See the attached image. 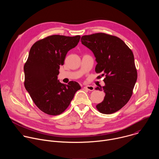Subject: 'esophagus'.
Here are the masks:
<instances>
[{"instance_id":"34e87169","label":"esophagus","mask_w":159,"mask_h":159,"mask_svg":"<svg viewBox=\"0 0 159 159\" xmlns=\"http://www.w3.org/2000/svg\"><path fill=\"white\" fill-rule=\"evenodd\" d=\"M85 89H87L88 90H89V91H93V90H94V87L92 85H86L84 87Z\"/></svg>"}]
</instances>
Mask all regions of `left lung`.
<instances>
[{"instance_id":"1","label":"left lung","mask_w":159,"mask_h":159,"mask_svg":"<svg viewBox=\"0 0 159 159\" xmlns=\"http://www.w3.org/2000/svg\"><path fill=\"white\" fill-rule=\"evenodd\" d=\"M81 42L96 57V72L105 77V85L95 89L106 94L97 109L106 115L119 111L131 98L137 80L132 51L118 37L102 33L83 36Z\"/></svg>"}]
</instances>
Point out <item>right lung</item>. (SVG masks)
I'll return each mask as SVG.
<instances>
[{"label": "right lung", "instance_id": "right-lung-1", "mask_svg": "<svg viewBox=\"0 0 159 159\" xmlns=\"http://www.w3.org/2000/svg\"><path fill=\"white\" fill-rule=\"evenodd\" d=\"M80 38L79 35H52L37 41L30 49L24 66L25 87L36 106L47 115L61 114L81 89L76 82L66 85L57 80L60 66Z\"/></svg>", "mask_w": 159, "mask_h": 159}]
</instances>
